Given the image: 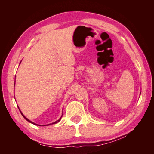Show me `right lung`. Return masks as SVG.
<instances>
[{
  "label": "right lung",
  "instance_id": "right-lung-1",
  "mask_svg": "<svg viewBox=\"0 0 154 154\" xmlns=\"http://www.w3.org/2000/svg\"><path fill=\"white\" fill-rule=\"evenodd\" d=\"M19 110H20V109H19ZM20 113H21V114L22 115V116H23V117H24L27 121V122H29V123H32V124H34V125H38V126H41V125H38V124H36V123H33V122H31V121H30V120H29L28 119H27V118H26L25 117V116H24V114H23L22 112H21V111H20ZM62 116H61V118H60L58 120H57V121H56V122H54V123H50V124H48V125H42V126H45V125H52V124H55V123H58V122H60V119H61V118H62Z\"/></svg>",
  "mask_w": 154,
  "mask_h": 154
}]
</instances>
